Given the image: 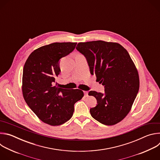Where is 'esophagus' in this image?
Listing matches in <instances>:
<instances>
[{
  "label": "esophagus",
  "mask_w": 160,
  "mask_h": 160,
  "mask_svg": "<svg viewBox=\"0 0 160 160\" xmlns=\"http://www.w3.org/2000/svg\"><path fill=\"white\" fill-rule=\"evenodd\" d=\"M83 92H84V95H85V97H87V96H88V91H83Z\"/></svg>",
  "instance_id": "esophagus-1"
}]
</instances>
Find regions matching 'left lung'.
I'll list each match as a JSON object with an SVG mask.
<instances>
[{
	"mask_svg": "<svg viewBox=\"0 0 160 160\" xmlns=\"http://www.w3.org/2000/svg\"><path fill=\"white\" fill-rule=\"evenodd\" d=\"M87 59L91 75L104 86V93L91 90L98 104L90 109L95 120L106 125L122 121L130 111L139 88V74L127 51L118 43L80 42L76 48Z\"/></svg>",
	"mask_w": 160,
	"mask_h": 160,
	"instance_id": "left-lung-1",
	"label": "left lung"
}]
</instances>
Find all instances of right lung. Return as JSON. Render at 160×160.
<instances>
[{
	"label": "right lung",
	"instance_id": "add662e5",
	"mask_svg": "<svg viewBox=\"0 0 160 160\" xmlns=\"http://www.w3.org/2000/svg\"><path fill=\"white\" fill-rule=\"evenodd\" d=\"M76 42H55L40 47L28 58L22 72L24 99L43 122L56 126L69 120L74 104L83 96L80 89L56 87L61 72L59 60L71 53Z\"/></svg>",
	"mask_w": 160,
	"mask_h": 160
}]
</instances>
